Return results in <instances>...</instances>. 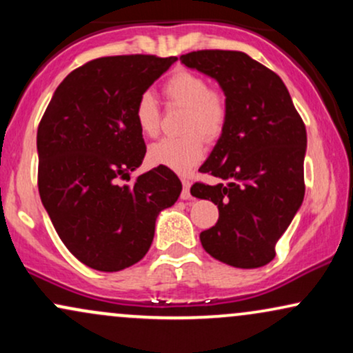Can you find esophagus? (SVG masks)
I'll return each mask as SVG.
<instances>
[{"mask_svg": "<svg viewBox=\"0 0 353 353\" xmlns=\"http://www.w3.org/2000/svg\"><path fill=\"white\" fill-rule=\"evenodd\" d=\"M182 185H184V189H182V192H181V199H184V201H188V199H190V182H189V179H182Z\"/></svg>", "mask_w": 353, "mask_h": 353, "instance_id": "esophagus-1", "label": "esophagus"}]
</instances>
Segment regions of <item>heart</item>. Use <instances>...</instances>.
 <instances>
[{
  "label": "heart",
  "mask_w": 353,
  "mask_h": 353,
  "mask_svg": "<svg viewBox=\"0 0 353 353\" xmlns=\"http://www.w3.org/2000/svg\"><path fill=\"white\" fill-rule=\"evenodd\" d=\"M164 98L171 106L184 108L181 137H168L149 148L148 159L154 165H163L174 172L185 174L196 168L204 157V140L217 139L228 121V106L222 94L210 91L199 74L177 71L164 83ZM136 124L144 136H156L159 131V109L149 92L136 104ZM201 132L202 137L199 134Z\"/></svg>",
  "instance_id": "b5f03b06"
}]
</instances>
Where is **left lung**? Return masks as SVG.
Listing matches in <instances>:
<instances>
[{"mask_svg":"<svg viewBox=\"0 0 353 353\" xmlns=\"http://www.w3.org/2000/svg\"><path fill=\"white\" fill-rule=\"evenodd\" d=\"M181 63L217 81L228 106L224 131L199 169L219 182L190 188L219 209L201 244L239 269L269 264L305 194V125L283 81L245 52L194 51Z\"/></svg>","mask_w":353,"mask_h":353,"instance_id":"left-lung-1","label":"left lung"}]
</instances>
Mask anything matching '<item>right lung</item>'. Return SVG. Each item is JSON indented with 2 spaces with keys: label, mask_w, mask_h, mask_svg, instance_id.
I'll use <instances>...</instances> for the list:
<instances>
[{
  "label": "right lung",
  "mask_w": 353,
  "mask_h": 353,
  "mask_svg": "<svg viewBox=\"0 0 353 353\" xmlns=\"http://www.w3.org/2000/svg\"><path fill=\"white\" fill-rule=\"evenodd\" d=\"M176 61H89L56 88L39 123V197L64 245L91 269L117 272L139 262L161 210L179 199V177L163 165L123 184L145 156L137 99Z\"/></svg>",
  "instance_id": "obj_1"
}]
</instances>
